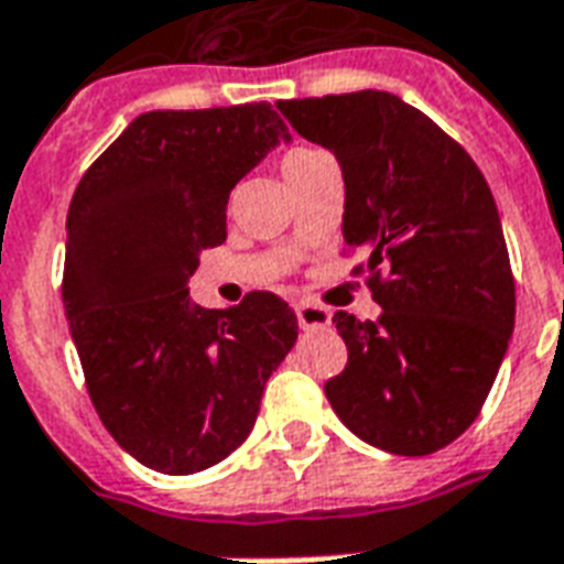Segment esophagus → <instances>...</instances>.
<instances>
[{
  "mask_svg": "<svg viewBox=\"0 0 564 564\" xmlns=\"http://www.w3.org/2000/svg\"><path fill=\"white\" fill-rule=\"evenodd\" d=\"M295 319H299L302 328H325L332 323V314L314 302H299L295 304Z\"/></svg>",
  "mask_w": 564,
  "mask_h": 564,
  "instance_id": "34e87169",
  "label": "esophagus"
}]
</instances>
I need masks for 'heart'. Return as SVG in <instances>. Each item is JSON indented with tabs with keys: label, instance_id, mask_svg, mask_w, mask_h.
<instances>
[{
	"label": "heart",
	"instance_id": "b5f03b06",
	"mask_svg": "<svg viewBox=\"0 0 564 564\" xmlns=\"http://www.w3.org/2000/svg\"><path fill=\"white\" fill-rule=\"evenodd\" d=\"M314 154H319V152H316V149H295V152H290L286 158H283V170H290V166L302 164V161L314 158Z\"/></svg>",
	"mask_w": 564,
	"mask_h": 564
}]
</instances>
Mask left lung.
Masks as SVG:
<instances>
[{
	"instance_id": "8db88e82",
	"label": "left lung",
	"mask_w": 564,
	"mask_h": 564,
	"mask_svg": "<svg viewBox=\"0 0 564 564\" xmlns=\"http://www.w3.org/2000/svg\"><path fill=\"white\" fill-rule=\"evenodd\" d=\"M344 170V241L367 250L379 319L337 311L349 358L325 398L358 440L421 457L481 412L514 332V274L481 170L391 91L278 101ZM387 274L382 275L381 271Z\"/></svg>"
}]
</instances>
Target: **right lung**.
Listing matches in <instances>:
<instances>
[{"instance_id": "add662e5", "label": "right lung", "mask_w": 564, "mask_h": 564, "mask_svg": "<svg viewBox=\"0 0 564 564\" xmlns=\"http://www.w3.org/2000/svg\"><path fill=\"white\" fill-rule=\"evenodd\" d=\"M290 140L271 104L137 116L68 208L62 302L95 412L164 475L208 469L248 440L262 388L299 337L290 304L191 302L199 250L227 239V199Z\"/></svg>"}]
</instances>
